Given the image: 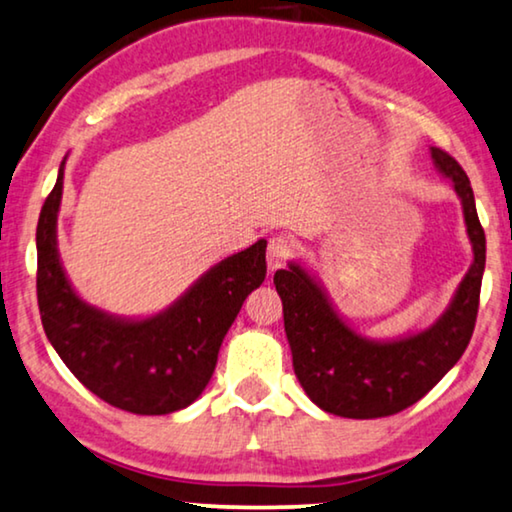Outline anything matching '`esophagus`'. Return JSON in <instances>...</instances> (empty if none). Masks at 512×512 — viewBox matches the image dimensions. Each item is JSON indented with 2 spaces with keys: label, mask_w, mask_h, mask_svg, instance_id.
I'll return each mask as SVG.
<instances>
[{
  "label": "esophagus",
  "mask_w": 512,
  "mask_h": 512,
  "mask_svg": "<svg viewBox=\"0 0 512 512\" xmlns=\"http://www.w3.org/2000/svg\"><path fill=\"white\" fill-rule=\"evenodd\" d=\"M292 255H294V241L287 234H276L269 241V248H266V266H269V271H276Z\"/></svg>",
  "instance_id": "34e87169"
}]
</instances>
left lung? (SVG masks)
I'll list each match as a JSON object with an SVG mask.
<instances>
[{"mask_svg": "<svg viewBox=\"0 0 512 512\" xmlns=\"http://www.w3.org/2000/svg\"><path fill=\"white\" fill-rule=\"evenodd\" d=\"M431 160L462 201L473 246L471 269L434 325L392 341H373L338 315L320 280L299 262L273 276L283 299L294 373L308 399L331 415L373 420L413 406L459 362L473 336L485 271V232L464 169L441 148H431Z\"/></svg>", "mask_w": 512, "mask_h": 512, "instance_id": "8db88e82", "label": "left lung"}]
</instances>
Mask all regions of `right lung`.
Instances as JSON below:
<instances>
[{"instance_id":"add662e5","label":"right lung","mask_w":512,"mask_h":512,"mask_svg":"<svg viewBox=\"0 0 512 512\" xmlns=\"http://www.w3.org/2000/svg\"><path fill=\"white\" fill-rule=\"evenodd\" d=\"M62 181L64 162L37 225V297L50 345L92 394L115 408L167 415L190 406L211 380L243 301L264 283L266 241L211 266L164 311L118 318L78 297L64 273L57 253Z\"/></svg>"}]
</instances>
